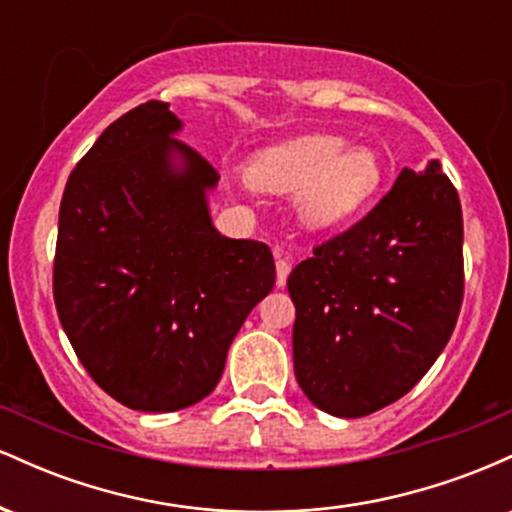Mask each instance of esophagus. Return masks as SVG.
Returning <instances> with one entry per match:
<instances>
[{
  "label": "esophagus",
  "mask_w": 512,
  "mask_h": 512,
  "mask_svg": "<svg viewBox=\"0 0 512 512\" xmlns=\"http://www.w3.org/2000/svg\"><path fill=\"white\" fill-rule=\"evenodd\" d=\"M276 257H279V260H276V286L284 289L286 279H289L291 274V262L286 260V257H281V252H276Z\"/></svg>",
  "instance_id": "1"
}]
</instances>
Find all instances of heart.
Segmentation results:
<instances>
[{
    "label": "heart",
    "mask_w": 512,
    "mask_h": 512,
    "mask_svg": "<svg viewBox=\"0 0 512 512\" xmlns=\"http://www.w3.org/2000/svg\"><path fill=\"white\" fill-rule=\"evenodd\" d=\"M248 180L264 192H293L310 228H334L368 204L383 182V161L370 146H344L334 134H305L252 156Z\"/></svg>",
    "instance_id": "obj_1"
}]
</instances>
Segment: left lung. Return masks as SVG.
<instances>
[{
    "instance_id": "8db88e82",
    "label": "left lung",
    "mask_w": 512,
    "mask_h": 512,
    "mask_svg": "<svg viewBox=\"0 0 512 512\" xmlns=\"http://www.w3.org/2000/svg\"><path fill=\"white\" fill-rule=\"evenodd\" d=\"M293 373L317 409L358 419L397 402L448 344L460 315L462 207L433 158L404 168L354 228L286 281Z\"/></svg>"
}]
</instances>
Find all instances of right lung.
<instances>
[{
	"label": "right lung",
	"mask_w": 512,
	"mask_h": 512,
	"mask_svg": "<svg viewBox=\"0 0 512 512\" xmlns=\"http://www.w3.org/2000/svg\"><path fill=\"white\" fill-rule=\"evenodd\" d=\"M170 105L115 120L76 163L60 204L55 305L81 366L137 411L192 407L276 281L272 250L226 238L209 214L219 173Z\"/></svg>",
	"instance_id": "1"
}]
</instances>
